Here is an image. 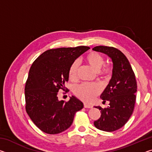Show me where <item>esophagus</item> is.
<instances>
[{
    "label": "esophagus",
    "mask_w": 152,
    "mask_h": 152,
    "mask_svg": "<svg viewBox=\"0 0 152 152\" xmlns=\"http://www.w3.org/2000/svg\"><path fill=\"white\" fill-rule=\"evenodd\" d=\"M84 108H88V109H91V108L92 107V105H91V104L84 103Z\"/></svg>",
    "instance_id": "obj_1"
}]
</instances>
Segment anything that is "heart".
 Returning <instances> with one entry per match:
<instances>
[{
    "label": "heart",
    "instance_id": "heart-1",
    "mask_svg": "<svg viewBox=\"0 0 152 152\" xmlns=\"http://www.w3.org/2000/svg\"><path fill=\"white\" fill-rule=\"evenodd\" d=\"M84 61L87 65L102 78H107L112 72V68L109 64H104V60L100 53L91 51L84 58ZM78 61H74L71 64L68 71V76L71 81L75 82L78 79ZM74 94L79 99L85 102H91L97 95L101 93V88L96 84H82L76 86L74 91Z\"/></svg>",
    "mask_w": 152,
    "mask_h": 152
}]
</instances>
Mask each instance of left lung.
Segmentation results:
<instances>
[{
    "mask_svg": "<svg viewBox=\"0 0 152 152\" xmlns=\"http://www.w3.org/2000/svg\"><path fill=\"white\" fill-rule=\"evenodd\" d=\"M92 50L111 58L113 75L109 84L101 95L103 102H110L108 108L101 110V115L95 121L97 129L111 132L119 129L128 121L134 110L137 82L132 66L126 56L118 49L109 46H96Z\"/></svg>",
    "mask_w": 152,
    "mask_h": 152,
    "instance_id": "left-lung-1",
    "label": "left lung"
}]
</instances>
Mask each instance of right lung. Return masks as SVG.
<instances>
[{
	"label": "right lung",
	"instance_id": "right-lung-1",
	"mask_svg": "<svg viewBox=\"0 0 152 152\" xmlns=\"http://www.w3.org/2000/svg\"><path fill=\"white\" fill-rule=\"evenodd\" d=\"M90 48H61L45 51L33 61L25 87V109L37 127L48 134L64 132L72 124L83 103L72 96L68 102L58 100L60 89L68 91L69 68ZM65 92V93H66Z\"/></svg>",
	"mask_w": 152,
	"mask_h": 152
}]
</instances>
